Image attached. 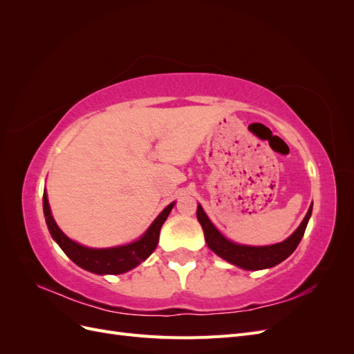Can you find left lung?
<instances>
[{"label": "left lung", "mask_w": 354, "mask_h": 354, "mask_svg": "<svg viewBox=\"0 0 354 354\" xmlns=\"http://www.w3.org/2000/svg\"><path fill=\"white\" fill-rule=\"evenodd\" d=\"M312 209L313 203L310 205L304 220L291 236L286 238L283 242L266 246H251L232 242L214 226L205 211L201 207V203H198L196 217L203 229V234H205V242L212 252H216L223 260L233 266H238L243 270H263L282 263L295 251L306 232L307 223L312 217Z\"/></svg>", "instance_id": "8db88e82"}]
</instances>
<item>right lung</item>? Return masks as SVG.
<instances>
[{"label": "right lung", "instance_id": "add662e5", "mask_svg": "<svg viewBox=\"0 0 354 354\" xmlns=\"http://www.w3.org/2000/svg\"><path fill=\"white\" fill-rule=\"evenodd\" d=\"M174 205L176 202H171L169 205H167L137 241L120 246H112V248H90V246H84L72 241L60 230L51 216L46 190L44 196H42V208H44V217L51 238L57 242L62 251L75 264L95 274H121L142 264L155 251L159 241L160 227H162V224L165 223Z\"/></svg>", "mask_w": 354, "mask_h": 354}]
</instances>
